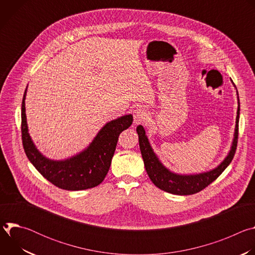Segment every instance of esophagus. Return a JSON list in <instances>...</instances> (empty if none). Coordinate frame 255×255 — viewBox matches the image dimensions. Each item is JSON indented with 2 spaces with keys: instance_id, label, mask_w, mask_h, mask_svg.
Listing matches in <instances>:
<instances>
[{
  "instance_id": "1",
  "label": "esophagus",
  "mask_w": 255,
  "mask_h": 255,
  "mask_svg": "<svg viewBox=\"0 0 255 255\" xmlns=\"http://www.w3.org/2000/svg\"><path fill=\"white\" fill-rule=\"evenodd\" d=\"M133 117H134V124H139L145 121V119L147 118V114L143 110V109L137 108L136 110L133 111Z\"/></svg>"
}]
</instances>
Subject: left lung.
<instances>
[{
  "label": "left lung",
  "instance_id": "8db88e82",
  "mask_svg": "<svg viewBox=\"0 0 255 255\" xmlns=\"http://www.w3.org/2000/svg\"><path fill=\"white\" fill-rule=\"evenodd\" d=\"M238 95V92H237ZM237 109V117H236V127L234 133V139L232 142V147L227 155V157L222 161L220 165H218L213 170L199 173V174H190V175H181L169 171L166 167L162 165L155 153L153 152L148 139L145 135L144 128L139 125L136 129L139 137V146L144 161V166L146 172L151 179L152 183L159 188L160 190L179 196L193 195L201 192L207 188L210 184L219 176L225 168L232 161L238 141V123H239V113H240V103L238 102Z\"/></svg>",
  "mask_w": 255,
  "mask_h": 255
}]
</instances>
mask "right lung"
<instances>
[{
  "mask_svg": "<svg viewBox=\"0 0 255 255\" xmlns=\"http://www.w3.org/2000/svg\"><path fill=\"white\" fill-rule=\"evenodd\" d=\"M26 91L27 88L21 108V133L24 151L30 162L52 185L62 190L81 191L100 185L110 168L120 133L133 122L132 115L107 123L90 146L78 155L65 160H51L37 150L29 136L25 114Z\"/></svg>",
  "mask_w": 255,
  "mask_h": 255,
  "instance_id": "add662e5",
  "label": "right lung"
}]
</instances>
